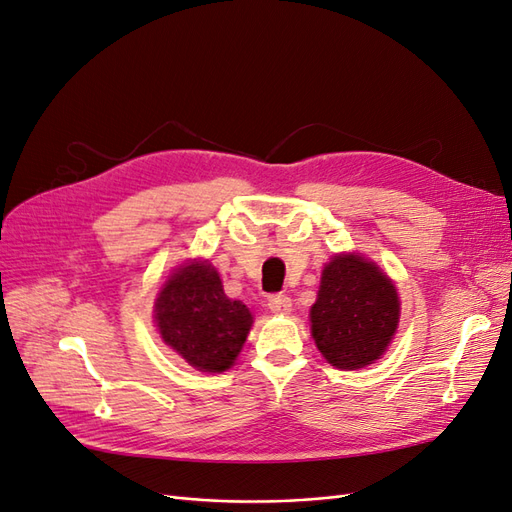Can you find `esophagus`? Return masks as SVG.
Masks as SVG:
<instances>
[{
	"mask_svg": "<svg viewBox=\"0 0 512 512\" xmlns=\"http://www.w3.org/2000/svg\"><path fill=\"white\" fill-rule=\"evenodd\" d=\"M267 305L271 309V314H275V316H286L292 309V301H290V297H286V294H273V297H269Z\"/></svg>",
	"mask_w": 512,
	"mask_h": 512,
	"instance_id": "34e87169",
	"label": "esophagus"
}]
</instances>
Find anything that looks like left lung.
<instances>
[{
  "label": "left lung",
  "instance_id": "left-lung-1",
  "mask_svg": "<svg viewBox=\"0 0 512 512\" xmlns=\"http://www.w3.org/2000/svg\"><path fill=\"white\" fill-rule=\"evenodd\" d=\"M309 320L318 350L333 367H367L380 359L397 331V288L376 262L337 254L322 269Z\"/></svg>",
  "mask_w": 512,
  "mask_h": 512
}]
</instances>
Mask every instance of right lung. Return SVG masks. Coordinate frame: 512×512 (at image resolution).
<instances>
[{
	"label": "right lung",
	"mask_w": 512,
	"mask_h": 512,
	"mask_svg": "<svg viewBox=\"0 0 512 512\" xmlns=\"http://www.w3.org/2000/svg\"><path fill=\"white\" fill-rule=\"evenodd\" d=\"M153 312L164 344L207 374L230 369L254 324L247 305L226 297L209 260L183 262L170 273Z\"/></svg>",
	"instance_id": "right-lung-1"
}]
</instances>
